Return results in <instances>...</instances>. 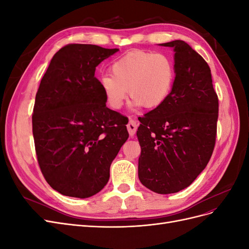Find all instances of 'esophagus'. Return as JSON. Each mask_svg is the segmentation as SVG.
<instances>
[{"mask_svg":"<svg viewBox=\"0 0 249 249\" xmlns=\"http://www.w3.org/2000/svg\"><path fill=\"white\" fill-rule=\"evenodd\" d=\"M126 127H127V131H129L130 136L133 137L134 135H135V133H136V131H137V123H136V120L131 119L130 122H129V124H127Z\"/></svg>","mask_w":249,"mask_h":249,"instance_id":"34e87169","label":"esophagus"}]
</instances>
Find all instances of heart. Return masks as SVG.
<instances>
[{"instance_id":"1","label":"heart","mask_w":249,"mask_h":249,"mask_svg":"<svg viewBox=\"0 0 249 249\" xmlns=\"http://www.w3.org/2000/svg\"><path fill=\"white\" fill-rule=\"evenodd\" d=\"M111 74L100 80L107 103L119 109L124 103L126 90L135 106L145 109L159 107L167 99L175 80V67L163 54L134 50L112 63Z\"/></svg>"}]
</instances>
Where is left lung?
I'll return each instance as SVG.
<instances>
[{
    "label": "left lung",
    "instance_id": "obj_1",
    "mask_svg": "<svg viewBox=\"0 0 249 249\" xmlns=\"http://www.w3.org/2000/svg\"><path fill=\"white\" fill-rule=\"evenodd\" d=\"M162 46L175 49L176 79L165 102L138 118V177L149 190L169 194L190 186L206 168L219 104L206 60L183 40Z\"/></svg>",
    "mask_w": 249,
    "mask_h": 249
}]
</instances>
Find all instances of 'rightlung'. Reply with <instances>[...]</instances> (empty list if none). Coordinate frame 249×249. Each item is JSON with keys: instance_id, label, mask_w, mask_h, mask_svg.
Masks as SVG:
<instances>
[{"instance_id": "obj_1", "label": "right lung", "mask_w": 249, "mask_h": 249, "mask_svg": "<svg viewBox=\"0 0 249 249\" xmlns=\"http://www.w3.org/2000/svg\"><path fill=\"white\" fill-rule=\"evenodd\" d=\"M118 49L70 43L53 57L37 90L32 130L37 161L53 189L86 198L100 192L129 138L127 117L106 107L95 67Z\"/></svg>"}]
</instances>
